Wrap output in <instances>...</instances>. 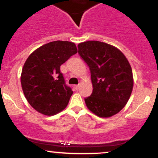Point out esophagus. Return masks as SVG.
<instances>
[{
    "label": "esophagus",
    "instance_id": "34e87169",
    "mask_svg": "<svg viewBox=\"0 0 158 158\" xmlns=\"http://www.w3.org/2000/svg\"><path fill=\"white\" fill-rule=\"evenodd\" d=\"M74 88H75L76 90H78L79 88V85H74Z\"/></svg>",
    "mask_w": 158,
    "mask_h": 158
}]
</instances>
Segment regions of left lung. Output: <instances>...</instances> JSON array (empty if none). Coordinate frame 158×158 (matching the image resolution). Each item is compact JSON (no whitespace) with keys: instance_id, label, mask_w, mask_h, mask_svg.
Segmentation results:
<instances>
[{"instance_id":"8db88e82","label":"left lung","mask_w":158,"mask_h":158,"mask_svg":"<svg viewBox=\"0 0 158 158\" xmlns=\"http://www.w3.org/2000/svg\"><path fill=\"white\" fill-rule=\"evenodd\" d=\"M78 49L91 71L93 91L85 99L88 109L100 118L118 113L133 87L132 68L125 55L115 46L96 40L80 43Z\"/></svg>"}]
</instances>
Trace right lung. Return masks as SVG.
Segmentation results:
<instances>
[{"instance_id": "add662e5", "label": "right lung", "mask_w": 158, "mask_h": 158, "mask_svg": "<svg viewBox=\"0 0 158 158\" xmlns=\"http://www.w3.org/2000/svg\"><path fill=\"white\" fill-rule=\"evenodd\" d=\"M76 53L75 43L57 40L37 48L27 58L21 84L27 102L38 112L54 115L67 107L73 91L66 85L60 67Z\"/></svg>"}]
</instances>
